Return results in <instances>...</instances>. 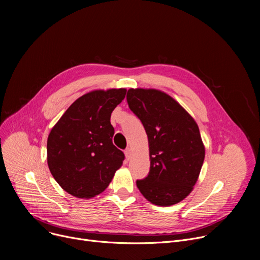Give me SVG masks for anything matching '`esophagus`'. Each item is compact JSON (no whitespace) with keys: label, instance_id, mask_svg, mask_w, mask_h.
Instances as JSON below:
<instances>
[{"label":"esophagus","instance_id":"obj_1","mask_svg":"<svg viewBox=\"0 0 260 260\" xmlns=\"http://www.w3.org/2000/svg\"><path fill=\"white\" fill-rule=\"evenodd\" d=\"M124 154H125L126 160H129V159L132 158V149H131V148H126V149H125V152H124Z\"/></svg>","mask_w":260,"mask_h":260}]
</instances>
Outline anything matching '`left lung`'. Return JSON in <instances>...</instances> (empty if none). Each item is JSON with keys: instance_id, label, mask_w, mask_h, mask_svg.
<instances>
[{"instance_id": "1", "label": "left lung", "mask_w": 260, "mask_h": 260, "mask_svg": "<svg viewBox=\"0 0 260 260\" xmlns=\"http://www.w3.org/2000/svg\"><path fill=\"white\" fill-rule=\"evenodd\" d=\"M127 103L145 128L151 168L137 187L149 202L169 207L186 198L196 184L206 148L194 118L170 94L129 88Z\"/></svg>"}]
</instances>
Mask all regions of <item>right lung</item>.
<instances>
[{
  "instance_id": "obj_1",
  "label": "right lung",
  "mask_w": 260,
  "mask_h": 260,
  "mask_svg": "<svg viewBox=\"0 0 260 260\" xmlns=\"http://www.w3.org/2000/svg\"><path fill=\"white\" fill-rule=\"evenodd\" d=\"M125 88L95 89L81 95L47 138V165L59 185L77 198L99 195L122 166L124 154L113 144L111 116Z\"/></svg>"
}]
</instances>
